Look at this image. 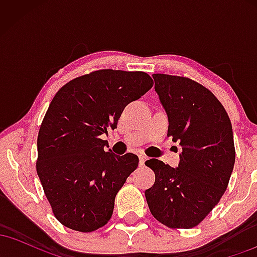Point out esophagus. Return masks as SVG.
<instances>
[{"mask_svg": "<svg viewBox=\"0 0 257 257\" xmlns=\"http://www.w3.org/2000/svg\"><path fill=\"white\" fill-rule=\"evenodd\" d=\"M146 161H147L146 156H143V155L139 156V166L144 167V166H145V162H146Z\"/></svg>", "mask_w": 257, "mask_h": 257, "instance_id": "esophagus-1", "label": "esophagus"}]
</instances>
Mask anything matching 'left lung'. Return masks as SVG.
<instances>
[{"label":"left lung","instance_id":"left-lung-1","mask_svg":"<svg viewBox=\"0 0 257 257\" xmlns=\"http://www.w3.org/2000/svg\"><path fill=\"white\" fill-rule=\"evenodd\" d=\"M155 90L167 112L168 137L182 147L178 168L151 158L156 180L145 191L150 211L170 228H192L225 193L234 167L232 124L222 104L198 82L155 73Z\"/></svg>","mask_w":257,"mask_h":257}]
</instances>
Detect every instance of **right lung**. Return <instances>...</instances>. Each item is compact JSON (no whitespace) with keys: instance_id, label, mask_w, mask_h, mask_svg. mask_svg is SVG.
<instances>
[{"instance_id":"right-lung-1","label":"right lung","mask_w":257,"mask_h":257,"mask_svg":"<svg viewBox=\"0 0 257 257\" xmlns=\"http://www.w3.org/2000/svg\"><path fill=\"white\" fill-rule=\"evenodd\" d=\"M143 71L98 70L58 90L37 138V175L54 216L78 232L107 223L114 198L138 168L137 155L116 156L101 135L117 128L123 110L152 88Z\"/></svg>"}]
</instances>
